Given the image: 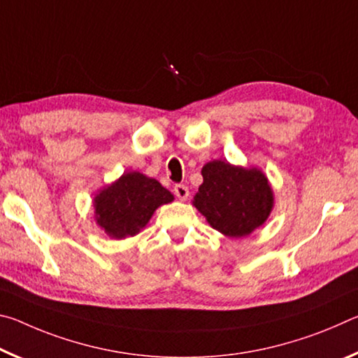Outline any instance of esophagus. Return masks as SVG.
Instances as JSON below:
<instances>
[{
    "label": "esophagus",
    "mask_w": 358,
    "mask_h": 358,
    "mask_svg": "<svg viewBox=\"0 0 358 358\" xmlns=\"http://www.w3.org/2000/svg\"><path fill=\"white\" fill-rule=\"evenodd\" d=\"M173 192H175V196L180 199V201H186V199L189 197V189H187V186H185V185L175 186Z\"/></svg>",
    "instance_id": "esophagus-1"
}]
</instances>
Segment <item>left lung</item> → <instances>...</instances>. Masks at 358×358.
<instances>
[{"instance_id": "1", "label": "left lung", "mask_w": 358, "mask_h": 358, "mask_svg": "<svg viewBox=\"0 0 358 358\" xmlns=\"http://www.w3.org/2000/svg\"><path fill=\"white\" fill-rule=\"evenodd\" d=\"M202 177L192 205L217 232L243 238L268 220L275 196L260 169L213 159L202 167Z\"/></svg>"}]
</instances>
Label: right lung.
Here are the masks:
<instances>
[{
  "label": "right lung",
  "instance_id": "1",
  "mask_svg": "<svg viewBox=\"0 0 358 358\" xmlns=\"http://www.w3.org/2000/svg\"><path fill=\"white\" fill-rule=\"evenodd\" d=\"M173 199L157 180L137 171L124 172L94 196V221L110 238L124 240L141 232L155 211Z\"/></svg>",
  "mask_w": 358,
  "mask_h": 358
}]
</instances>
